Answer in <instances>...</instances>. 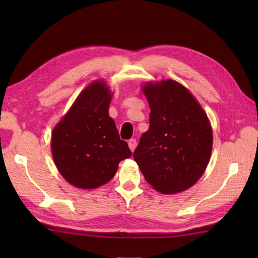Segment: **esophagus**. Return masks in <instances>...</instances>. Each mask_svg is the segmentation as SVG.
I'll list each match as a JSON object with an SVG mask.
<instances>
[{
  "instance_id": "1",
  "label": "esophagus",
  "mask_w": 258,
  "mask_h": 258,
  "mask_svg": "<svg viewBox=\"0 0 258 258\" xmlns=\"http://www.w3.org/2000/svg\"><path fill=\"white\" fill-rule=\"evenodd\" d=\"M136 145H138V143H136V140L132 139V140L128 141V147H130V150L132 151V152H134Z\"/></svg>"
}]
</instances>
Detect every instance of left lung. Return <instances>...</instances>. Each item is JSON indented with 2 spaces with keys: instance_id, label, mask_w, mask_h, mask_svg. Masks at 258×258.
<instances>
[{
  "instance_id": "obj_1",
  "label": "left lung",
  "mask_w": 258,
  "mask_h": 258,
  "mask_svg": "<svg viewBox=\"0 0 258 258\" xmlns=\"http://www.w3.org/2000/svg\"><path fill=\"white\" fill-rule=\"evenodd\" d=\"M141 89L151 108L150 128L142 135L134 161L155 190L180 193L202 177L211 160V122L195 96L176 81H149Z\"/></svg>"
}]
</instances>
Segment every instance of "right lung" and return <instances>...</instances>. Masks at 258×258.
<instances>
[{
	"instance_id": "obj_1",
	"label": "right lung",
	"mask_w": 258,
	"mask_h": 258,
	"mask_svg": "<svg viewBox=\"0 0 258 258\" xmlns=\"http://www.w3.org/2000/svg\"><path fill=\"white\" fill-rule=\"evenodd\" d=\"M112 97L105 81H93L52 131L51 151L57 171L78 188L94 189L106 184L116 174L119 162L132 156L108 115Z\"/></svg>"
}]
</instances>
